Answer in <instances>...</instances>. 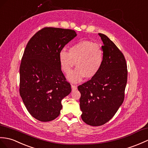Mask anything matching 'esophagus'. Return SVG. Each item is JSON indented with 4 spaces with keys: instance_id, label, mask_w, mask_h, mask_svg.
I'll return each instance as SVG.
<instances>
[{
    "instance_id": "34e87169",
    "label": "esophagus",
    "mask_w": 148,
    "mask_h": 148,
    "mask_svg": "<svg viewBox=\"0 0 148 148\" xmlns=\"http://www.w3.org/2000/svg\"><path fill=\"white\" fill-rule=\"evenodd\" d=\"M71 88H72V90H76L77 86L76 85H74V84H72L71 85Z\"/></svg>"
}]
</instances>
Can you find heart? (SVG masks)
I'll list each match as a JSON object with an SVG mask.
<instances>
[{"label":"heart","mask_w":148,"mask_h":148,"mask_svg":"<svg viewBox=\"0 0 148 148\" xmlns=\"http://www.w3.org/2000/svg\"><path fill=\"white\" fill-rule=\"evenodd\" d=\"M104 60V51L100 45L90 40H83L73 45L69 52L62 50L59 53L62 69L69 74L75 64L77 67L68 75L72 82L80 81L84 75L91 78L95 76L102 67Z\"/></svg>","instance_id":"obj_1"}]
</instances>
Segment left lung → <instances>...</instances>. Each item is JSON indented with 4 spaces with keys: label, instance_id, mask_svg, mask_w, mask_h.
<instances>
[{
    "label": "left lung",
    "instance_id": "left-lung-1",
    "mask_svg": "<svg viewBox=\"0 0 148 148\" xmlns=\"http://www.w3.org/2000/svg\"><path fill=\"white\" fill-rule=\"evenodd\" d=\"M103 43L104 60L99 73L77 87L81 92V118L86 124L100 126L108 122L124 99L127 67L124 56L108 36Z\"/></svg>",
    "mask_w": 148,
    "mask_h": 148
}]
</instances>
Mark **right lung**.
Instances as JSON below:
<instances>
[{
    "mask_svg": "<svg viewBox=\"0 0 148 148\" xmlns=\"http://www.w3.org/2000/svg\"><path fill=\"white\" fill-rule=\"evenodd\" d=\"M77 36L74 30L45 27L27 43L19 68V94L27 111L41 122L60 115L61 101L71 92L61 71L59 53Z\"/></svg>",
    "mask_w": 148,
    "mask_h": 148,
    "instance_id": "1",
    "label": "right lung"
}]
</instances>
